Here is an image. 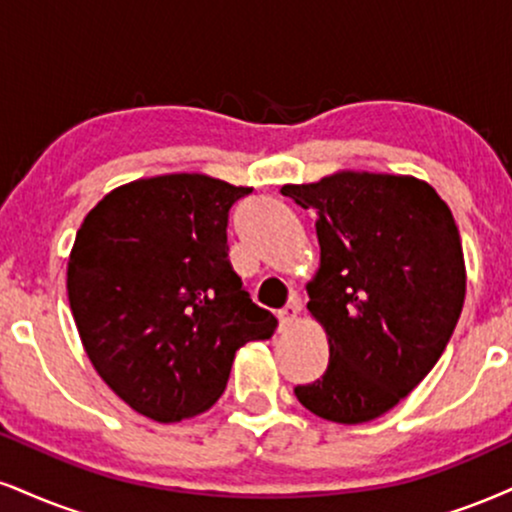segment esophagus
<instances>
[{"label": "esophagus", "mask_w": 512, "mask_h": 512, "mask_svg": "<svg viewBox=\"0 0 512 512\" xmlns=\"http://www.w3.org/2000/svg\"><path fill=\"white\" fill-rule=\"evenodd\" d=\"M298 312H300V300H291L283 310H279V322H281V329H288L295 319H298Z\"/></svg>", "instance_id": "34e87169"}]
</instances>
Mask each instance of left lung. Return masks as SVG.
I'll return each mask as SVG.
<instances>
[{
  "label": "left lung",
  "mask_w": 512,
  "mask_h": 512,
  "mask_svg": "<svg viewBox=\"0 0 512 512\" xmlns=\"http://www.w3.org/2000/svg\"><path fill=\"white\" fill-rule=\"evenodd\" d=\"M281 193L317 214L307 310L329 338L326 372L295 396L329 422L377 420L432 372L463 312L467 276L451 209L420 178L369 171Z\"/></svg>",
  "instance_id": "1"
}]
</instances>
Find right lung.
Listing matches in <instances>:
<instances>
[{"label":"right lung","instance_id":"add662e5","mask_svg":"<svg viewBox=\"0 0 512 512\" xmlns=\"http://www.w3.org/2000/svg\"><path fill=\"white\" fill-rule=\"evenodd\" d=\"M250 193L205 174L138 178L76 233L66 291L80 341L104 384L150 420L212 408L236 350L274 334L226 245L229 209Z\"/></svg>","mask_w":512,"mask_h":512}]
</instances>
